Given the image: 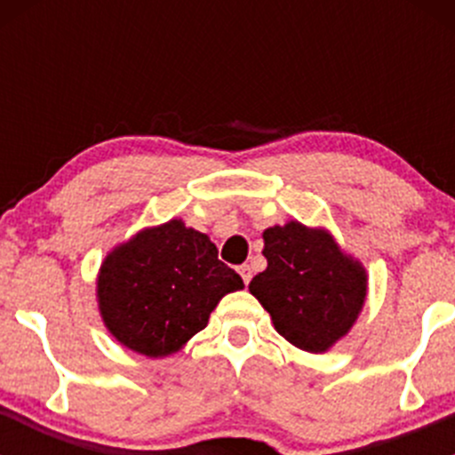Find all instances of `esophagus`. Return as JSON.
<instances>
[{
    "instance_id": "34e87169",
    "label": "esophagus",
    "mask_w": 455,
    "mask_h": 455,
    "mask_svg": "<svg viewBox=\"0 0 455 455\" xmlns=\"http://www.w3.org/2000/svg\"><path fill=\"white\" fill-rule=\"evenodd\" d=\"M237 273L242 275V279H244V283H249L251 277H253V270H251L249 264H242L240 268H237Z\"/></svg>"
}]
</instances>
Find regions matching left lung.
<instances>
[{"instance_id": "left-lung-1", "label": "left lung", "mask_w": 455, "mask_h": 455, "mask_svg": "<svg viewBox=\"0 0 455 455\" xmlns=\"http://www.w3.org/2000/svg\"><path fill=\"white\" fill-rule=\"evenodd\" d=\"M261 253L268 266L249 291L286 341L319 355L350 332L368 295V275L328 231L301 222L270 227Z\"/></svg>"}]
</instances>
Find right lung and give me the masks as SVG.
I'll use <instances>...</instances> for the list:
<instances>
[{
    "label": "right lung",
    "instance_id": "1",
    "mask_svg": "<svg viewBox=\"0 0 455 455\" xmlns=\"http://www.w3.org/2000/svg\"><path fill=\"white\" fill-rule=\"evenodd\" d=\"M244 282L218 259L204 233L169 220L142 228L100 264L96 297L103 323L130 350L167 356L206 328L224 295Z\"/></svg>",
    "mask_w": 455,
    "mask_h": 455
}]
</instances>
